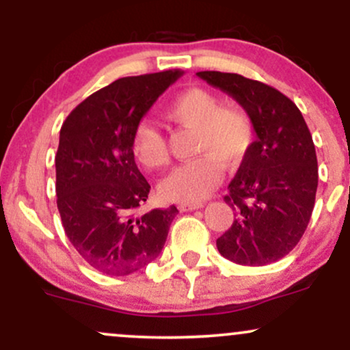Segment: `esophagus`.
I'll return each instance as SVG.
<instances>
[{"instance_id":"34e87169","label":"esophagus","mask_w":350,"mask_h":350,"mask_svg":"<svg viewBox=\"0 0 350 350\" xmlns=\"http://www.w3.org/2000/svg\"><path fill=\"white\" fill-rule=\"evenodd\" d=\"M178 207H179V211L187 212V211H196V208L204 207V204H200V202H180Z\"/></svg>"}]
</instances>
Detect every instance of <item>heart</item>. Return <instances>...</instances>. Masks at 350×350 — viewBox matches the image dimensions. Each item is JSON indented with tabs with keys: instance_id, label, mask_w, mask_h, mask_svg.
Masks as SVG:
<instances>
[{
	"instance_id": "obj_1",
	"label": "heart",
	"mask_w": 350,
	"mask_h": 350,
	"mask_svg": "<svg viewBox=\"0 0 350 350\" xmlns=\"http://www.w3.org/2000/svg\"><path fill=\"white\" fill-rule=\"evenodd\" d=\"M164 116L180 126L192 128L198 158L172 170L159 184L164 199L176 202H199L219 184L222 166L242 163L253 143V124L242 108L222 105L206 88H187L164 108ZM131 150L136 161L148 170L170 161L164 136L148 123L136 126Z\"/></svg>"
}]
</instances>
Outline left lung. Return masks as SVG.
Returning a JSON list of instances; mask_svg holds the SVG:
<instances>
[{
  "mask_svg": "<svg viewBox=\"0 0 350 350\" xmlns=\"http://www.w3.org/2000/svg\"><path fill=\"white\" fill-rule=\"evenodd\" d=\"M198 77L235 98L256 133L224 198L235 219L217 248L247 267L278 262L298 245L314 208L317 159L308 124L299 108L267 83L215 70Z\"/></svg>",
  "mask_w": 350,
  "mask_h": 350,
  "instance_id": "1",
  "label": "left lung"
}]
</instances>
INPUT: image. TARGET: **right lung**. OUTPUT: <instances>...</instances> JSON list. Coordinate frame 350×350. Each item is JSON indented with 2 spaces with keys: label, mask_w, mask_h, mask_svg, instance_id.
<instances>
[{
  "label": "right lung",
  "mask_w": 350,
  "mask_h": 350,
  "mask_svg": "<svg viewBox=\"0 0 350 350\" xmlns=\"http://www.w3.org/2000/svg\"><path fill=\"white\" fill-rule=\"evenodd\" d=\"M184 72L123 77L70 111L60 128L55 194L67 239L85 262L110 276L142 270L161 253L176 206L135 211L151 186L131 139L146 111Z\"/></svg>",
  "instance_id": "obj_1"
}]
</instances>
